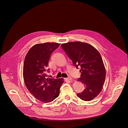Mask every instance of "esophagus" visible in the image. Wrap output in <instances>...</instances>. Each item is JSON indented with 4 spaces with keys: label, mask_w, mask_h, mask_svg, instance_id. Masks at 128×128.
<instances>
[{
    "label": "esophagus",
    "mask_w": 128,
    "mask_h": 128,
    "mask_svg": "<svg viewBox=\"0 0 128 128\" xmlns=\"http://www.w3.org/2000/svg\"><path fill=\"white\" fill-rule=\"evenodd\" d=\"M67 80H72V78L70 76H69L68 78H67Z\"/></svg>",
    "instance_id": "obj_1"
}]
</instances>
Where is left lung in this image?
I'll use <instances>...</instances> for the list:
<instances>
[{
	"instance_id": "1",
	"label": "left lung",
	"mask_w": 128,
	"mask_h": 128,
	"mask_svg": "<svg viewBox=\"0 0 128 128\" xmlns=\"http://www.w3.org/2000/svg\"><path fill=\"white\" fill-rule=\"evenodd\" d=\"M73 64L81 73L78 80L85 88L78 97L84 101H90L99 95L104 83L106 71L99 52L87 43L76 42L61 46Z\"/></svg>"
}]
</instances>
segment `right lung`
Wrapping results in <instances>:
<instances>
[{
    "label": "right lung",
    "instance_id": "add662e5",
    "mask_svg": "<svg viewBox=\"0 0 128 128\" xmlns=\"http://www.w3.org/2000/svg\"><path fill=\"white\" fill-rule=\"evenodd\" d=\"M60 44L54 42L35 44L25 58L23 78L25 85L36 99L43 102H50L58 97L63 83V78H48L46 74L51 54Z\"/></svg>",
    "mask_w": 128,
    "mask_h": 128
}]
</instances>
